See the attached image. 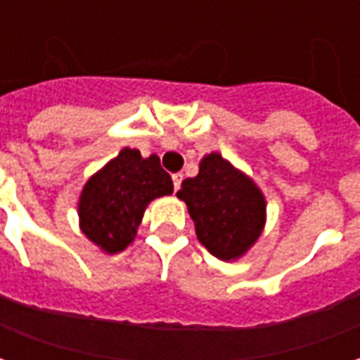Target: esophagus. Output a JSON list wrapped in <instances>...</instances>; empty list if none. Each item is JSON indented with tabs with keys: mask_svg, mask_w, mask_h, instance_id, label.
Wrapping results in <instances>:
<instances>
[{
	"mask_svg": "<svg viewBox=\"0 0 360 360\" xmlns=\"http://www.w3.org/2000/svg\"><path fill=\"white\" fill-rule=\"evenodd\" d=\"M172 179H173V188L177 191V188L181 187V181H183V173H173Z\"/></svg>",
	"mask_w": 360,
	"mask_h": 360,
	"instance_id": "34e87169",
	"label": "esophagus"
}]
</instances>
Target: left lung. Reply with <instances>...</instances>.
<instances>
[{
  "instance_id": "obj_1",
  "label": "left lung",
  "mask_w": 360,
  "mask_h": 360,
  "mask_svg": "<svg viewBox=\"0 0 360 360\" xmlns=\"http://www.w3.org/2000/svg\"><path fill=\"white\" fill-rule=\"evenodd\" d=\"M177 198L187 204L196 239L224 262L245 257L264 231V193L219 152L200 160L198 175L181 183Z\"/></svg>"
}]
</instances>
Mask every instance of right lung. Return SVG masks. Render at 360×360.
I'll return each instance as SVG.
<instances>
[{"label": "right lung", "mask_w": 360, "mask_h": 360, "mask_svg": "<svg viewBox=\"0 0 360 360\" xmlns=\"http://www.w3.org/2000/svg\"><path fill=\"white\" fill-rule=\"evenodd\" d=\"M172 193V175L160 158H142L125 146L84 183L77 202L79 227L103 255H117L134 241L148 204Z\"/></svg>", "instance_id": "right-lung-1"}]
</instances>
